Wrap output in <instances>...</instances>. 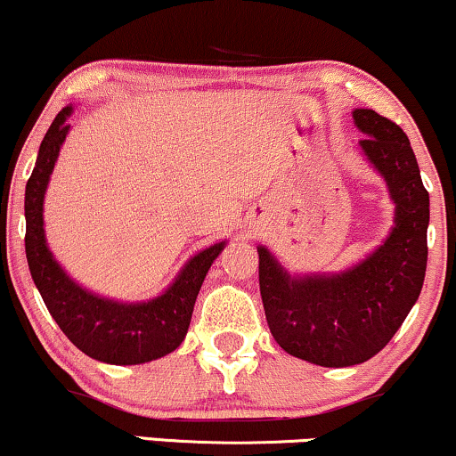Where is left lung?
I'll return each instance as SVG.
<instances>
[{
	"mask_svg": "<svg viewBox=\"0 0 456 456\" xmlns=\"http://www.w3.org/2000/svg\"><path fill=\"white\" fill-rule=\"evenodd\" d=\"M360 149L394 201V227L362 261L338 273H290L258 250V284L269 330L286 354L324 368L377 355L411 314L428 269L429 193L411 141L372 109H354Z\"/></svg>",
	"mask_w": 456,
	"mask_h": 456,
	"instance_id": "8db88e82",
	"label": "left lung"
}]
</instances>
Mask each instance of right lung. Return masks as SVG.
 I'll list each match as a JSON object with an SVG mask.
<instances>
[{
  "label": "right lung",
  "instance_id": "add662e5",
  "mask_svg": "<svg viewBox=\"0 0 456 456\" xmlns=\"http://www.w3.org/2000/svg\"><path fill=\"white\" fill-rule=\"evenodd\" d=\"M71 113L73 105H67L54 118L39 145L36 168L27 181L25 252L28 271L50 315L75 347L105 364H145L172 354L183 343L200 288L227 240L193 255L172 284L149 301H115L75 281L52 255L44 227L45 189L62 142L71 130L67 122Z\"/></svg>",
  "mask_w": 456,
  "mask_h": 456
}]
</instances>
